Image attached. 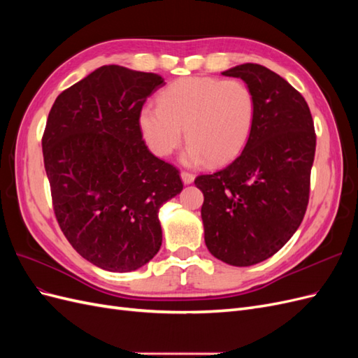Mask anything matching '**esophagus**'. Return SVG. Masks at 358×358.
I'll return each mask as SVG.
<instances>
[{
    "instance_id": "obj_1",
    "label": "esophagus",
    "mask_w": 358,
    "mask_h": 358,
    "mask_svg": "<svg viewBox=\"0 0 358 358\" xmlns=\"http://www.w3.org/2000/svg\"><path fill=\"white\" fill-rule=\"evenodd\" d=\"M180 178H182V180H183V183H185V185H189V183L194 182V178H196V176H194L192 173H189V171H182Z\"/></svg>"
}]
</instances>
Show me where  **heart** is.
Here are the masks:
<instances>
[{
  "label": "heart",
  "instance_id": "heart-1",
  "mask_svg": "<svg viewBox=\"0 0 358 358\" xmlns=\"http://www.w3.org/2000/svg\"><path fill=\"white\" fill-rule=\"evenodd\" d=\"M255 113V96L245 82L192 76L162 90L158 106L142 107L138 128L158 157L173 154L183 129L189 142L183 162L197 166L208 159L216 166L242 152L251 137Z\"/></svg>",
  "mask_w": 358,
  "mask_h": 358
}]
</instances>
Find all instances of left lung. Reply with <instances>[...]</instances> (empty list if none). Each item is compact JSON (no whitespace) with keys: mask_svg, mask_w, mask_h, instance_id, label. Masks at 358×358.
Listing matches in <instances>:
<instances>
[{"mask_svg":"<svg viewBox=\"0 0 358 358\" xmlns=\"http://www.w3.org/2000/svg\"><path fill=\"white\" fill-rule=\"evenodd\" d=\"M222 74L252 90L254 128L231 164L194 183L204 196L201 220L209 252L246 267L276 254L301 224L317 136L308 103L275 71L248 62Z\"/></svg>","mask_w":358,"mask_h":358,"instance_id":"8db88e82","label":"left lung"}]
</instances>
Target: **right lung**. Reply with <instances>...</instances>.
<instances>
[{
  "label": "right lung",
  "instance_id": "add662e5",
  "mask_svg": "<svg viewBox=\"0 0 358 358\" xmlns=\"http://www.w3.org/2000/svg\"><path fill=\"white\" fill-rule=\"evenodd\" d=\"M155 73L103 66L53 103L41 138L57 221L85 259L109 272L145 266L162 242L159 208L179 170L143 142L138 112L164 86Z\"/></svg>",
  "mask_w": 358,
  "mask_h": 358
}]
</instances>
